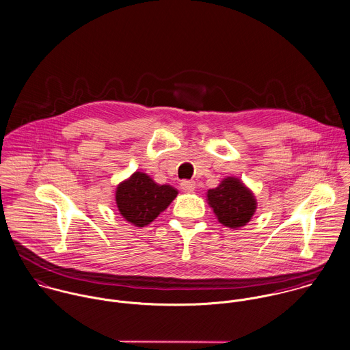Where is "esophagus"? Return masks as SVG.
<instances>
[{"label": "esophagus", "mask_w": 350, "mask_h": 350, "mask_svg": "<svg viewBox=\"0 0 350 350\" xmlns=\"http://www.w3.org/2000/svg\"><path fill=\"white\" fill-rule=\"evenodd\" d=\"M195 188H196V183H195V181L184 180V181L181 183V189H183L184 192H192V191H195Z\"/></svg>", "instance_id": "1"}]
</instances>
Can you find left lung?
Wrapping results in <instances>:
<instances>
[{
    "instance_id": "8db88e82",
    "label": "left lung",
    "mask_w": 350,
    "mask_h": 350,
    "mask_svg": "<svg viewBox=\"0 0 350 350\" xmlns=\"http://www.w3.org/2000/svg\"><path fill=\"white\" fill-rule=\"evenodd\" d=\"M207 198L217 220L230 228L245 226L257 208L253 193L234 177L224 178L217 188L210 189Z\"/></svg>"
}]
</instances>
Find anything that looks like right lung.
Segmentation results:
<instances>
[{
	"label": "right lung",
	"instance_id": "1",
	"mask_svg": "<svg viewBox=\"0 0 350 350\" xmlns=\"http://www.w3.org/2000/svg\"><path fill=\"white\" fill-rule=\"evenodd\" d=\"M170 185H158L147 174L135 172L116 189V204L122 216L143 227L150 224L177 196Z\"/></svg>",
	"mask_w": 350,
	"mask_h": 350
}]
</instances>
